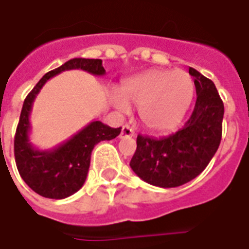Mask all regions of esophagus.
Segmentation results:
<instances>
[{
    "label": "esophagus",
    "mask_w": 249,
    "mask_h": 249,
    "mask_svg": "<svg viewBox=\"0 0 249 249\" xmlns=\"http://www.w3.org/2000/svg\"><path fill=\"white\" fill-rule=\"evenodd\" d=\"M133 136H135V130L132 129L129 125H124L120 133V139H130Z\"/></svg>",
    "instance_id": "esophagus-1"
}]
</instances>
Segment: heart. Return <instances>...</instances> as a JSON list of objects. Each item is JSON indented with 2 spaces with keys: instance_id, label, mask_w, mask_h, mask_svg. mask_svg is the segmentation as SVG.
Listing matches in <instances>:
<instances>
[{
  "instance_id": "1",
  "label": "heart",
  "mask_w": 249,
  "mask_h": 249,
  "mask_svg": "<svg viewBox=\"0 0 249 249\" xmlns=\"http://www.w3.org/2000/svg\"><path fill=\"white\" fill-rule=\"evenodd\" d=\"M195 85L184 71L155 69L136 76L121 85V94L112 100L120 112L139 108L140 119L148 129L168 132L175 129L192 103Z\"/></svg>"
}]
</instances>
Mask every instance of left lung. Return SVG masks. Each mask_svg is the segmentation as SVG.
Wrapping results in <instances>:
<instances>
[{"mask_svg": "<svg viewBox=\"0 0 249 249\" xmlns=\"http://www.w3.org/2000/svg\"><path fill=\"white\" fill-rule=\"evenodd\" d=\"M189 74L197 98L183 128L162 139L137 136L129 165L141 180L155 187H180L197 178L220 145L224 104L209 78L193 68Z\"/></svg>", "mask_w": 249, "mask_h": 249, "instance_id": "8db88e82", "label": "left lung"}]
</instances>
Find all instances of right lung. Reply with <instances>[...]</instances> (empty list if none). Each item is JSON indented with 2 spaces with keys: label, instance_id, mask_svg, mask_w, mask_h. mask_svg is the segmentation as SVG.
Returning <instances> with one entry per match:
<instances>
[{
  "label": "right lung",
  "instance_id": "right-lung-1",
  "mask_svg": "<svg viewBox=\"0 0 249 249\" xmlns=\"http://www.w3.org/2000/svg\"><path fill=\"white\" fill-rule=\"evenodd\" d=\"M71 69H81L93 76L105 74L103 61L94 58H71L48 71L25 98L14 137V157L22 180L36 193L54 200L69 197L84 185L94 145L100 141L112 140L121 132V128H110L94 120L52 149L42 151L30 142L29 117L37 94L52 77Z\"/></svg>",
  "mask_w": 249,
  "mask_h": 249
}]
</instances>
